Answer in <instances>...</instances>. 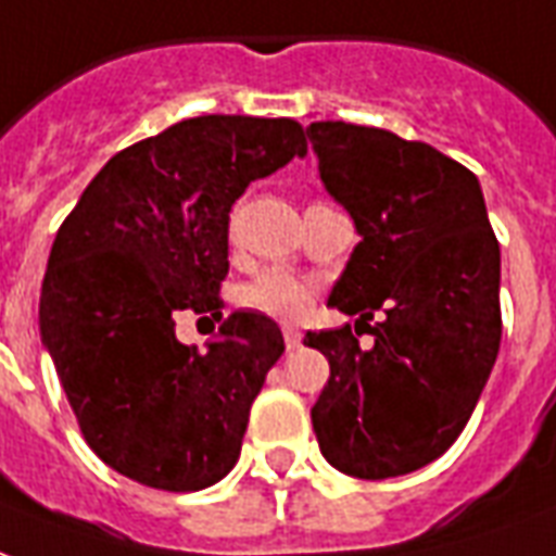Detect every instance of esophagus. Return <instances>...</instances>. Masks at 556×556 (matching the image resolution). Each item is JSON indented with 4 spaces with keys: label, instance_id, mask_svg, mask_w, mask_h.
<instances>
[{
    "label": "esophagus",
    "instance_id": "1",
    "mask_svg": "<svg viewBox=\"0 0 556 556\" xmlns=\"http://www.w3.org/2000/svg\"><path fill=\"white\" fill-rule=\"evenodd\" d=\"M282 339H286V348H289V351H294V348H300V339H303V336H300L298 327L286 324V327H282Z\"/></svg>",
    "mask_w": 556,
    "mask_h": 556
}]
</instances>
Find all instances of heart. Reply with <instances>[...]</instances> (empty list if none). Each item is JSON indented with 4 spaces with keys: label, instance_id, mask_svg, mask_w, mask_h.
<instances>
[{
    "label": "heart",
    "instance_id": "1",
    "mask_svg": "<svg viewBox=\"0 0 556 556\" xmlns=\"http://www.w3.org/2000/svg\"><path fill=\"white\" fill-rule=\"evenodd\" d=\"M312 298H315V286L309 279L291 274L286 267L262 270L241 289V303L247 309H256L270 318H298L309 309Z\"/></svg>",
    "mask_w": 556,
    "mask_h": 556
}]
</instances>
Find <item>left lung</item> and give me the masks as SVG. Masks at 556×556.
Instances as JSON below:
<instances>
[{"instance_id": "obj_1", "label": "left lung", "mask_w": 556, "mask_h": 556, "mask_svg": "<svg viewBox=\"0 0 556 556\" xmlns=\"http://www.w3.org/2000/svg\"><path fill=\"white\" fill-rule=\"evenodd\" d=\"M306 131L320 179L362 236L330 294L359 315L356 327L303 339L330 362L312 427L344 475H409L454 445L495 365L497 238L477 176L430 143L341 121Z\"/></svg>"}]
</instances>
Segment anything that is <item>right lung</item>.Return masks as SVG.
<instances>
[{
    "instance_id": "right-lung-1",
    "label": "right lung",
    "mask_w": 556,
    "mask_h": 556,
    "mask_svg": "<svg viewBox=\"0 0 556 556\" xmlns=\"http://www.w3.org/2000/svg\"><path fill=\"white\" fill-rule=\"evenodd\" d=\"M294 155L306 135L291 117H191L117 152L64 217L40 336L85 442L129 480L197 492L238 463L282 332L232 312L197 351L176 339V315L220 318L229 208Z\"/></svg>"
}]
</instances>
